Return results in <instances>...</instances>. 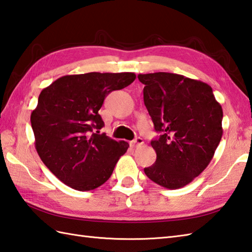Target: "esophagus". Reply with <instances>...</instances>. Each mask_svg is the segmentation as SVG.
<instances>
[{
    "label": "esophagus",
    "instance_id": "34e87169",
    "mask_svg": "<svg viewBox=\"0 0 252 252\" xmlns=\"http://www.w3.org/2000/svg\"><path fill=\"white\" fill-rule=\"evenodd\" d=\"M143 145V139L142 138H136L135 140L130 141V147L131 148H137V147H140Z\"/></svg>",
    "mask_w": 252,
    "mask_h": 252
}]
</instances>
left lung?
<instances>
[{
  "label": "left lung",
  "mask_w": 252,
  "mask_h": 252,
  "mask_svg": "<svg viewBox=\"0 0 252 252\" xmlns=\"http://www.w3.org/2000/svg\"><path fill=\"white\" fill-rule=\"evenodd\" d=\"M143 101L156 131L157 161L146 167L152 182L168 189L191 183L209 165L223 135V110L212 88L172 73L139 74Z\"/></svg>",
  "instance_id": "left-lung-1"
}]
</instances>
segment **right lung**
<instances>
[{
    "instance_id": "add662e5",
    "label": "right lung",
    "mask_w": 252,
    "mask_h": 252,
    "mask_svg": "<svg viewBox=\"0 0 252 252\" xmlns=\"http://www.w3.org/2000/svg\"><path fill=\"white\" fill-rule=\"evenodd\" d=\"M135 79L133 73L66 75L41 91L30 116L34 146L61 182L89 191L111 177L129 145L100 133L104 123L99 110L110 92Z\"/></svg>"
}]
</instances>
